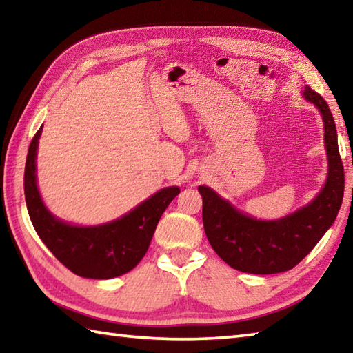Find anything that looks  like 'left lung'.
I'll use <instances>...</instances> for the list:
<instances>
[{
	"label": "left lung",
	"mask_w": 353,
	"mask_h": 353,
	"mask_svg": "<svg viewBox=\"0 0 353 353\" xmlns=\"http://www.w3.org/2000/svg\"><path fill=\"white\" fill-rule=\"evenodd\" d=\"M301 94L323 116L329 163L326 183L312 202L279 220H257L234 208L208 186H199L206 237L219 257L237 271L260 275L289 271L314 250L340 211L344 168L334 116L327 102L310 87Z\"/></svg>",
	"instance_id": "left-lung-1"
}]
</instances>
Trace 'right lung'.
<instances>
[{"label":"right lung","instance_id":"add662e5","mask_svg":"<svg viewBox=\"0 0 353 353\" xmlns=\"http://www.w3.org/2000/svg\"><path fill=\"white\" fill-rule=\"evenodd\" d=\"M41 127L26 159L24 194L34 231L62 265L79 277L105 280L131 271L147 254L163 211L181 190L168 186L125 216L98 226H74L46 208L37 186V150Z\"/></svg>","mask_w":353,"mask_h":353}]
</instances>
